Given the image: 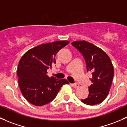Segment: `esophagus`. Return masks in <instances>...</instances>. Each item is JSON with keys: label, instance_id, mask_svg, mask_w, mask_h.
<instances>
[{"label": "esophagus", "instance_id": "34e87169", "mask_svg": "<svg viewBox=\"0 0 127 127\" xmlns=\"http://www.w3.org/2000/svg\"><path fill=\"white\" fill-rule=\"evenodd\" d=\"M70 85H71L72 86H73L74 88L79 87V85H78V83H72V84H70Z\"/></svg>", "mask_w": 127, "mask_h": 127}]
</instances>
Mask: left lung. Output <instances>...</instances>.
Masks as SVG:
<instances>
[{"mask_svg":"<svg viewBox=\"0 0 127 127\" xmlns=\"http://www.w3.org/2000/svg\"><path fill=\"white\" fill-rule=\"evenodd\" d=\"M72 45L83 56L87 72H91L93 75L88 97L81 101L88 105L100 103L107 97L112 85L114 68L111 61L100 48L87 41H74Z\"/></svg>","mask_w":127,"mask_h":127,"instance_id":"left-lung-1","label":"left lung"}]
</instances>
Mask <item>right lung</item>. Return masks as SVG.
I'll return each mask as SVG.
<instances>
[{"mask_svg":"<svg viewBox=\"0 0 127 127\" xmlns=\"http://www.w3.org/2000/svg\"><path fill=\"white\" fill-rule=\"evenodd\" d=\"M69 43L61 41L43 44L28 50L21 58L17 70L19 85L22 95L30 103L35 106L49 103L60 88L69 83L65 79L47 75V70L56 63V54Z\"/></svg>","mask_w":127,"mask_h":127,"instance_id":"add662e5","label":"right lung"}]
</instances>
